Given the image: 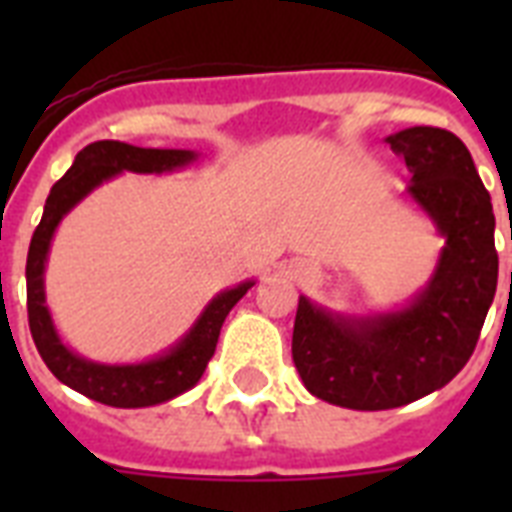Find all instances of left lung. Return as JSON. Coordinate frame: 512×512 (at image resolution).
I'll return each mask as SVG.
<instances>
[{
	"label": "left lung",
	"instance_id": "left-lung-1",
	"mask_svg": "<svg viewBox=\"0 0 512 512\" xmlns=\"http://www.w3.org/2000/svg\"><path fill=\"white\" fill-rule=\"evenodd\" d=\"M412 172L406 199L444 239L428 284L390 311L342 313L300 295L292 358L308 393L358 412L412 404L473 356L494 292L492 196L457 135L409 127L385 138Z\"/></svg>",
	"mask_w": 512,
	"mask_h": 512
}]
</instances>
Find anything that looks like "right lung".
<instances>
[{
	"label": "right lung",
	"mask_w": 512,
	"mask_h": 512,
	"mask_svg": "<svg viewBox=\"0 0 512 512\" xmlns=\"http://www.w3.org/2000/svg\"><path fill=\"white\" fill-rule=\"evenodd\" d=\"M199 156L201 154L188 148H140L119 143V140H98L76 154L71 170L52 185L47 196L42 223L36 225L31 236L26 260L28 327L47 369L63 385L92 401L116 406V409H143V406H156L183 396L185 390H191L201 380V374L207 369L225 316L255 287V279H247L236 287L217 292L180 340L172 342L159 356L132 361V364H103V361L79 356L71 345L63 342L52 321L47 292H44V271H47L52 239L63 217L79 201L87 199L95 188L114 180L116 175H124V172L167 175V172L191 167L193 162H199Z\"/></svg>",
	"instance_id": "obj_1"
}]
</instances>
